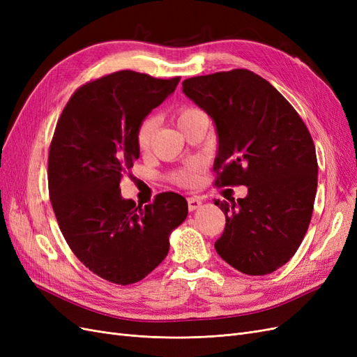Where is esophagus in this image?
I'll return each instance as SVG.
<instances>
[{"instance_id":"34e87169","label":"esophagus","mask_w":357,"mask_h":357,"mask_svg":"<svg viewBox=\"0 0 357 357\" xmlns=\"http://www.w3.org/2000/svg\"><path fill=\"white\" fill-rule=\"evenodd\" d=\"M201 199L199 198H188V208H189V211H193V210H197V208H199L201 207Z\"/></svg>"}]
</instances>
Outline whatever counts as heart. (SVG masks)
<instances>
[{
    "mask_svg": "<svg viewBox=\"0 0 357 357\" xmlns=\"http://www.w3.org/2000/svg\"><path fill=\"white\" fill-rule=\"evenodd\" d=\"M201 113H204V112L197 109V107L183 105L176 112V122L183 131V129H185V126L192 121V119H195ZM158 125H159V121L156 116H147L146 119H143V122L138 125L137 132H135V143H137L138 150H142V152H147V150L150 149V146H152V142H153V137L158 131ZM198 169H199L198 164H190L186 168H181V169H177L172 172L171 180L181 186L195 185V183L198 181Z\"/></svg>",
    "mask_w": 357,
    "mask_h": 357,
    "instance_id": "b5f03b06",
    "label": "heart"
}]
</instances>
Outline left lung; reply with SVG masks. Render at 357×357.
<instances>
[{
    "mask_svg": "<svg viewBox=\"0 0 357 357\" xmlns=\"http://www.w3.org/2000/svg\"><path fill=\"white\" fill-rule=\"evenodd\" d=\"M183 92L218 129L214 185L248 188L236 202L214 201L226 215L215 252L243 274H271L296 253L314 208L308 128L271 83L244 68L186 79Z\"/></svg>",
    "mask_w": 357,
    "mask_h": 357,
    "instance_id": "left-lung-1",
    "label": "left lung"
}]
</instances>
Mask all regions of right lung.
<instances>
[{
    "label": "right lung",
    "instance_id": "right-lung-1",
    "mask_svg": "<svg viewBox=\"0 0 357 357\" xmlns=\"http://www.w3.org/2000/svg\"><path fill=\"white\" fill-rule=\"evenodd\" d=\"M178 82L123 70L86 83L63 107L52 138L49 197L59 229L79 261L114 284L152 273L188 215L178 193L162 192L142 207L119 188L139 156L138 125Z\"/></svg>",
    "mask_w": 357,
    "mask_h": 357
}]
</instances>
